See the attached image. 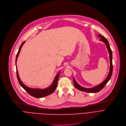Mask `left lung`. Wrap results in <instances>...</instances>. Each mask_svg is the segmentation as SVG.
Masks as SVG:
<instances>
[{
    "label": "left lung",
    "mask_w": 126,
    "mask_h": 126,
    "mask_svg": "<svg viewBox=\"0 0 126 126\" xmlns=\"http://www.w3.org/2000/svg\"><path fill=\"white\" fill-rule=\"evenodd\" d=\"M98 36L99 38H101V39H100V41H101L102 42H103L105 44L106 46L107 47V49L109 51V57H110V71L109 73L108 74V77H107V78L106 79L100 84L92 88H85L84 87H82L81 86H80L76 81H75L74 79L73 78V83L74 85V86L76 87L77 89H78L79 90L84 91V92H89V93H96V92H98L99 91H100L101 90H102L104 87L105 86V85L107 83V82H108V81L110 80L111 75L112 74V71H113V64H112V50L110 47L109 43L107 41V40L103 36H102L101 35H98Z\"/></svg>",
    "instance_id": "8db88e82"
}]
</instances>
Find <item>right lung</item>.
Wrapping results in <instances>:
<instances>
[{
    "mask_svg": "<svg viewBox=\"0 0 126 126\" xmlns=\"http://www.w3.org/2000/svg\"><path fill=\"white\" fill-rule=\"evenodd\" d=\"M25 42H23L22 43V44L21 45L19 49L18 50V52L17 53V54L16 55V61L17 60V58L18 57L19 54L21 50V48L22 47L23 45L24 44ZM60 73L59 72L57 75L56 77L54 79V81L53 82V83H52V84L49 87L44 89H33V88H29L27 86H26L25 85H24L22 81H21V80L20 79L19 75H18V73L17 71V69H16V74H17V79L19 81V84H20V85L25 89V90L27 91V93H28L30 95H31V96L36 97V98H42L46 96H47L49 94H51V93H52L56 89L57 86V84H58V79L59 78V75H60Z\"/></svg>",
    "mask_w": 126,
    "mask_h": 126,
    "instance_id": "obj_1",
    "label": "right lung"
}]
</instances>
